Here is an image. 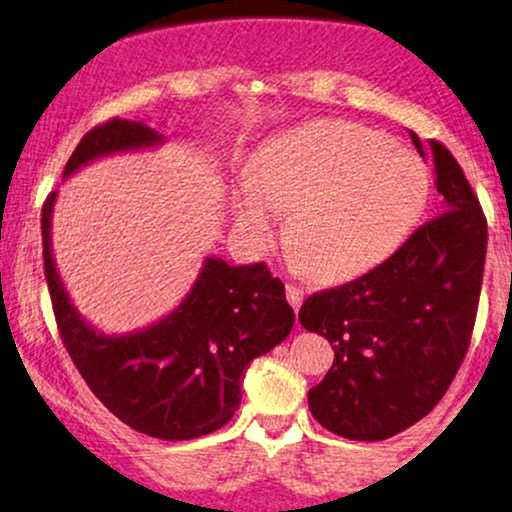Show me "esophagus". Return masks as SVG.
Returning <instances> with one entry per match:
<instances>
[{
	"instance_id": "esophagus-1",
	"label": "esophagus",
	"mask_w": 512,
	"mask_h": 512,
	"mask_svg": "<svg viewBox=\"0 0 512 512\" xmlns=\"http://www.w3.org/2000/svg\"><path fill=\"white\" fill-rule=\"evenodd\" d=\"M286 297H288V302H290V307L295 309H300L302 307V300H304V290L302 288H297V286H293V283H288L286 286Z\"/></svg>"
}]
</instances>
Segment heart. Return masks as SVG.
<instances>
[{
    "label": "heart",
    "mask_w": 512,
    "mask_h": 512,
    "mask_svg": "<svg viewBox=\"0 0 512 512\" xmlns=\"http://www.w3.org/2000/svg\"><path fill=\"white\" fill-rule=\"evenodd\" d=\"M428 200L430 174L416 155L373 129L316 120L260 148L231 191V212L245 245L262 252L290 210L286 236L300 269L342 281L392 255Z\"/></svg>",
    "instance_id": "heart-1"
}]
</instances>
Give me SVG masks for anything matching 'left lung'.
Listing matches in <instances>:
<instances>
[{"label":"left lung","mask_w":512,"mask_h":512,"mask_svg":"<svg viewBox=\"0 0 512 512\" xmlns=\"http://www.w3.org/2000/svg\"><path fill=\"white\" fill-rule=\"evenodd\" d=\"M430 153L446 212L380 267L314 293L300 309L302 326L335 352L331 371L307 394L309 411L354 442H380L428 416L449 390L475 326L487 219L454 155L437 141Z\"/></svg>","instance_id":"left-lung-1"}]
</instances>
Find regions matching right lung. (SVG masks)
<instances>
[{
  "label": "right lung",
  "instance_id": "right-lung-1",
  "mask_svg": "<svg viewBox=\"0 0 512 512\" xmlns=\"http://www.w3.org/2000/svg\"><path fill=\"white\" fill-rule=\"evenodd\" d=\"M165 144L141 120H108L84 134L63 179L115 153ZM58 191L42 208L44 274L63 345L96 397L122 423L148 437L184 442L229 423L241 404L250 361L281 345L295 314L283 283L264 262L231 267L205 257L189 293L170 314L132 333H103L77 312L51 248Z\"/></svg>",
  "mask_w": 512,
  "mask_h": 512
}]
</instances>
